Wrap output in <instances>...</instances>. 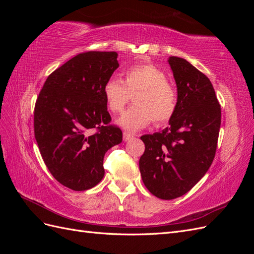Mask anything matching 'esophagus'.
<instances>
[{
  "mask_svg": "<svg viewBox=\"0 0 254 254\" xmlns=\"http://www.w3.org/2000/svg\"><path fill=\"white\" fill-rule=\"evenodd\" d=\"M132 137H133V134H132V133L127 132V131L123 132V140H124L125 142H127V141H129V140H131Z\"/></svg>",
  "mask_w": 254,
  "mask_h": 254,
  "instance_id": "obj_1",
  "label": "esophagus"
}]
</instances>
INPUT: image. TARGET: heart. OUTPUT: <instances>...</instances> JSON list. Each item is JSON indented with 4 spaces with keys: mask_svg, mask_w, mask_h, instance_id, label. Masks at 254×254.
<instances>
[{
    "mask_svg": "<svg viewBox=\"0 0 254 254\" xmlns=\"http://www.w3.org/2000/svg\"><path fill=\"white\" fill-rule=\"evenodd\" d=\"M124 80L111 77L104 84L108 109L119 114L133 95L134 104L118 123L128 130H139L155 120L157 124L170 122L177 109V91L166 74L153 64H135L123 72Z\"/></svg>",
    "mask_w": 254,
    "mask_h": 254,
    "instance_id": "1",
    "label": "heart"
}]
</instances>
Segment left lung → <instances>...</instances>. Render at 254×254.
<instances>
[{"label": "left lung", "mask_w": 254, "mask_h": 254, "mask_svg": "<svg viewBox=\"0 0 254 254\" xmlns=\"http://www.w3.org/2000/svg\"><path fill=\"white\" fill-rule=\"evenodd\" d=\"M177 109L170 126L145 134L140 172L145 187L171 200L193 188L209 170L216 152L221 110L210 79L189 61L172 56Z\"/></svg>", "instance_id": "1"}]
</instances>
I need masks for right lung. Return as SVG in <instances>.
I'll list each match as a JSON object with an SVG mask.
<instances>
[{
	"label": "right lung",
	"instance_id": "add662e5",
	"mask_svg": "<svg viewBox=\"0 0 254 254\" xmlns=\"http://www.w3.org/2000/svg\"><path fill=\"white\" fill-rule=\"evenodd\" d=\"M117 52L80 53L49 75L34 111L41 157L59 183L86 190L105 175V153L123 140L110 125L104 84L119 67Z\"/></svg>",
	"mask_w": 254,
	"mask_h": 254
}]
</instances>
